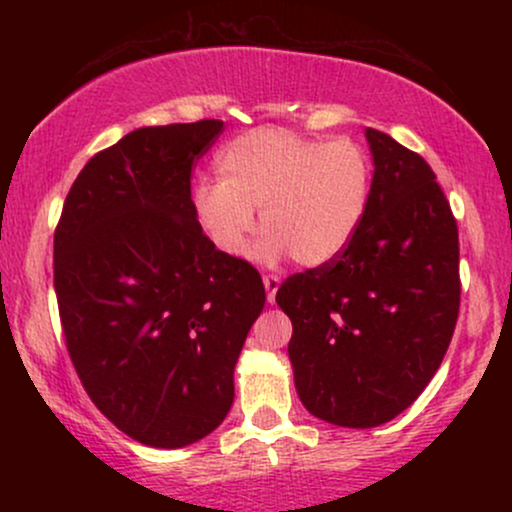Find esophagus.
Returning <instances> with one entry per match:
<instances>
[{"label": "esophagus", "mask_w": 512, "mask_h": 512, "mask_svg": "<svg viewBox=\"0 0 512 512\" xmlns=\"http://www.w3.org/2000/svg\"><path fill=\"white\" fill-rule=\"evenodd\" d=\"M279 286H281L279 276H274V274L264 276V289H267V301L269 303L276 301V291H279Z\"/></svg>", "instance_id": "esophagus-1"}]
</instances>
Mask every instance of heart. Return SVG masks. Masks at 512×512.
<instances>
[{
    "mask_svg": "<svg viewBox=\"0 0 512 512\" xmlns=\"http://www.w3.org/2000/svg\"><path fill=\"white\" fill-rule=\"evenodd\" d=\"M219 180L195 187V216L214 248L243 257L255 233V209L267 236L260 257L286 252L301 267H325L344 255L366 219L373 163L354 139H308L281 127L252 129L216 156Z\"/></svg>",
    "mask_w": 512,
    "mask_h": 512,
    "instance_id": "1",
    "label": "heart"
}]
</instances>
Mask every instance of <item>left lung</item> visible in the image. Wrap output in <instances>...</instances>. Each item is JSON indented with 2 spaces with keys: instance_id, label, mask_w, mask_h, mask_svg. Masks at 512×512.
<instances>
[{
  "instance_id": "1",
  "label": "left lung",
  "mask_w": 512,
  "mask_h": 512,
  "mask_svg": "<svg viewBox=\"0 0 512 512\" xmlns=\"http://www.w3.org/2000/svg\"><path fill=\"white\" fill-rule=\"evenodd\" d=\"M366 137L375 170L356 238L276 291L298 397L346 428L385 424L424 392L460 313V238L436 173L390 134Z\"/></svg>"
}]
</instances>
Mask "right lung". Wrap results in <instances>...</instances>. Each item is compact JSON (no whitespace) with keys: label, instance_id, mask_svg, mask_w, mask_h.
<instances>
[{"label":"right lung","instance_id":"add662e5","mask_svg":"<svg viewBox=\"0 0 512 512\" xmlns=\"http://www.w3.org/2000/svg\"><path fill=\"white\" fill-rule=\"evenodd\" d=\"M221 120L142 127L76 175L55 228L64 342L91 402L151 448L204 438L264 308L262 276L199 226L192 168Z\"/></svg>","mask_w":512,"mask_h":512}]
</instances>
